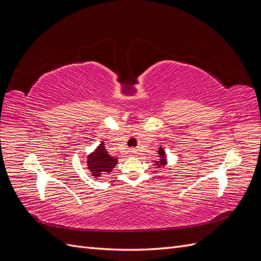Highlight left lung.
<instances>
[{"mask_svg": "<svg viewBox=\"0 0 261 261\" xmlns=\"http://www.w3.org/2000/svg\"><path fill=\"white\" fill-rule=\"evenodd\" d=\"M158 156H159L160 159L154 162L153 164L154 168L159 169V168H164L165 165H168V155L165 153V150L162 146H160L159 150H158Z\"/></svg>", "mask_w": 261, "mask_h": 261, "instance_id": "1", "label": "left lung"}]
</instances>
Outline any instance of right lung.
Returning a JSON list of instances; mask_svg holds the SVG:
<instances>
[{"label": "right lung", "mask_w": 261, "mask_h": 261, "mask_svg": "<svg viewBox=\"0 0 261 261\" xmlns=\"http://www.w3.org/2000/svg\"><path fill=\"white\" fill-rule=\"evenodd\" d=\"M86 163L93 178H100L105 173L112 172L117 164V158L108 152L105 141L102 140L97 148L87 155Z\"/></svg>", "instance_id": "right-lung-1"}]
</instances>
